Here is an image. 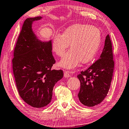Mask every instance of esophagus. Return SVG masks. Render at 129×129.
<instances>
[{
	"mask_svg": "<svg viewBox=\"0 0 129 129\" xmlns=\"http://www.w3.org/2000/svg\"><path fill=\"white\" fill-rule=\"evenodd\" d=\"M70 76V74L69 71H65L64 73V76L65 78H69Z\"/></svg>",
	"mask_w": 129,
	"mask_h": 129,
	"instance_id": "esophagus-1",
	"label": "esophagus"
}]
</instances>
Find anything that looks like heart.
<instances>
[{
  "instance_id": "1",
  "label": "heart",
  "mask_w": 129,
  "mask_h": 129,
  "mask_svg": "<svg viewBox=\"0 0 129 129\" xmlns=\"http://www.w3.org/2000/svg\"><path fill=\"white\" fill-rule=\"evenodd\" d=\"M101 34L98 28L88 24H76L69 26L62 35L56 33L53 40V51L62 57L70 45V50L64 56L59 64L73 69L80 62L86 64L93 59L100 47Z\"/></svg>"
}]
</instances>
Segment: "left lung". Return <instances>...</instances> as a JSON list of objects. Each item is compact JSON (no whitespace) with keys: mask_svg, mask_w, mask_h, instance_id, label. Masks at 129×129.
Listing matches in <instances>:
<instances>
[{"mask_svg":"<svg viewBox=\"0 0 129 129\" xmlns=\"http://www.w3.org/2000/svg\"><path fill=\"white\" fill-rule=\"evenodd\" d=\"M114 67L112 42L108 35L100 58L78 75L80 82L78 98L81 103L94 107L102 102L109 90Z\"/></svg>","mask_w":129,"mask_h":129,"instance_id":"8db88e82","label":"left lung"}]
</instances>
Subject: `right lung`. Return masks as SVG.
<instances>
[{
    "instance_id": "obj_1",
    "label": "right lung",
    "mask_w": 129,
    "mask_h": 129,
    "mask_svg": "<svg viewBox=\"0 0 129 129\" xmlns=\"http://www.w3.org/2000/svg\"><path fill=\"white\" fill-rule=\"evenodd\" d=\"M38 16L26 19L22 26L13 52V73L19 95L35 108L51 102L56 83L63 76L61 70H51L55 60L52 54L51 41L42 42L33 31V22Z\"/></svg>"
}]
</instances>
